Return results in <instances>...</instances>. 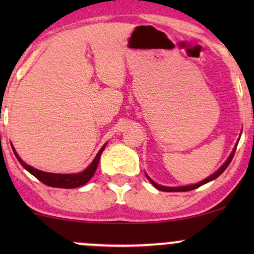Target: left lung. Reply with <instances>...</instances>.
I'll return each mask as SVG.
<instances>
[{
  "label": "left lung",
  "mask_w": 254,
  "mask_h": 254,
  "mask_svg": "<svg viewBox=\"0 0 254 254\" xmlns=\"http://www.w3.org/2000/svg\"><path fill=\"white\" fill-rule=\"evenodd\" d=\"M235 149H237V144H235V147H234V149H233V151L232 153H230V155L228 156V159L226 160V162H224V164L221 166L220 168H218V170L215 172L214 174H211L210 177H208L206 178V179H204V180H202V182H199V183H197V184H193V185H186V186H177V188H171V186H162V185H159V184H156L155 182H154V180H151L149 177H148V174H145V176H147V178L148 179H149V182L153 184L154 186H155V188L157 189V190H160V191H165V192H185V191H191V190H194V189H197V188H199V186H202V185H204V184H206V183H209V182H211V180H214V179H216L217 177H220L221 174L223 173L224 171H226V168L228 167V165L230 164V161H232V159H233V156H234V153H235Z\"/></svg>",
  "instance_id": "left-lung-1"
}]
</instances>
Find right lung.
<instances>
[{
  "label": "right lung",
  "mask_w": 254,
  "mask_h": 254,
  "mask_svg": "<svg viewBox=\"0 0 254 254\" xmlns=\"http://www.w3.org/2000/svg\"><path fill=\"white\" fill-rule=\"evenodd\" d=\"M106 144H104L101 147V149L99 150V153L97 154V156L94 157V160L92 161L86 170H83L80 173H75V174H60V173H49V172H43L37 170V168L32 167V166L25 164L24 161L21 160V157L17 155V153L14 150V154H15L16 159L19 160L20 164L22 165V167L25 170H27L32 176H34L38 180H40L43 184L48 186H52V188H61V189H75V188H80V186L84 185L90 180V178L94 176L95 171H97V167L99 165V161H100V156L101 153H103ZM13 148V147H11Z\"/></svg>",
  "instance_id": "right-lung-1"
}]
</instances>
